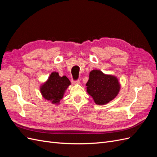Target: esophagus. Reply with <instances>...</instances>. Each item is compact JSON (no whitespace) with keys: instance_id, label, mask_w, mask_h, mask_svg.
<instances>
[{"instance_id":"34e87169","label":"esophagus","mask_w":157,"mask_h":157,"mask_svg":"<svg viewBox=\"0 0 157 157\" xmlns=\"http://www.w3.org/2000/svg\"><path fill=\"white\" fill-rule=\"evenodd\" d=\"M72 83H73V84H79L80 83V80H73L72 81Z\"/></svg>"}]
</instances>
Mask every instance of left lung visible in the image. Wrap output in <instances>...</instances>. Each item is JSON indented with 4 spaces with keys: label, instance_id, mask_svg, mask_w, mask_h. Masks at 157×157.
<instances>
[{
    "label": "left lung",
    "instance_id": "left-lung-1",
    "mask_svg": "<svg viewBox=\"0 0 157 157\" xmlns=\"http://www.w3.org/2000/svg\"><path fill=\"white\" fill-rule=\"evenodd\" d=\"M86 91L95 103L103 105L112 101L118 95L121 84L112 75H106L100 70H92L86 83Z\"/></svg>",
    "mask_w": 157,
    "mask_h": 157
}]
</instances>
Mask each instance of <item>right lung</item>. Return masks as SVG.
<instances>
[{
	"instance_id": "1",
	"label": "right lung",
	"mask_w": 157,
	"mask_h": 157,
	"mask_svg": "<svg viewBox=\"0 0 157 157\" xmlns=\"http://www.w3.org/2000/svg\"><path fill=\"white\" fill-rule=\"evenodd\" d=\"M69 85L71 82L66 76L60 77L58 72H52L48 80L41 84L40 91L45 99L58 105Z\"/></svg>"
}]
</instances>
